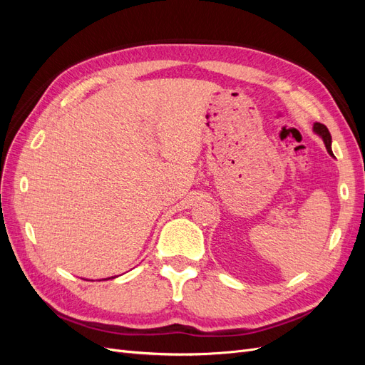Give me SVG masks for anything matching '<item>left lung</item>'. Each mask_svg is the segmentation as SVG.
Returning <instances> with one entry per match:
<instances>
[{
  "label": "left lung",
  "mask_w": 365,
  "mask_h": 365,
  "mask_svg": "<svg viewBox=\"0 0 365 365\" xmlns=\"http://www.w3.org/2000/svg\"><path fill=\"white\" fill-rule=\"evenodd\" d=\"M312 129H314L315 134L324 141L327 152L330 153V155L334 157V152H332V137H330L329 129H327L324 125H322V123H314V128H312Z\"/></svg>",
  "instance_id": "left-lung-1"
}]
</instances>
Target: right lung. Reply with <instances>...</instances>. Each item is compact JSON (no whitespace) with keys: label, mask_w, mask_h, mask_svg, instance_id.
I'll list each match as a JSON object with an SVG mask.
<instances>
[{"label":"right lung","mask_w":365,"mask_h":365,"mask_svg":"<svg viewBox=\"0 0 365 365\" xmlns=\"http://www.w3.org/2000/svg\"><path fill=\"white\" fill-rule=\"evenodd\" d=\"M113 279H114V277H113Z\"/></svg>","instance_id":"obj_1"}]
</instances>
